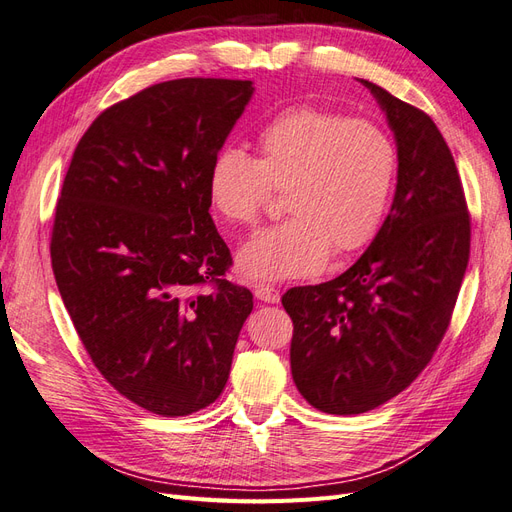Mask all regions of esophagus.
Instances as JSON below:
<instances>
[{"label":"esophagus","instance_id":"obj_1","mask_svg":"<svg viewBox=\"0 0 512 512\" xmlns=\"http://www.w3.org/2000/svg\"><path fill=\"white\" fill-rule=\"evenodd\" d=\"M254 294H256V299L265 301V303H277V301H280V290L273 288V286H267V284L254 286Z\"/></svg>","mask_w":512,"mask_h":512}]
</instances>
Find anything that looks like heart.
I'll list each match as a JSON object with an SVG mask.
<instances>
[{
    "label": "heart",
    "mask_w": 512,
    "mask_h": 512,
    "mask_svg": "<svg viewBox=\"0 0 512 512\" xmlns=\"http://www.w3.org/2000/svg\"><path fill=\"white\" fill-rule=\"evenodd\" d=\"M258 158L235 147L213 158L207 194L228 224L250 226L282 192L288 218L262 228L237 254L250 282L318 273L333 254L361 250L389 209L397 149L380 126L312 104L277 113L256 138Z\"/></svg>",
    "instance_id": "1"
}]
</instances>
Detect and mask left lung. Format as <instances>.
<instances>
[{"instance_id":"8db88e82","label":"left lung","mask_w":512,"mask_h":512,"mask_svg":"<svg viewBox=\"0 0 512 512\" xmlns=\"http://www.w3.org/2000/svg\"><path fill=\"white\" fill-rule=\"evenodd\" d=\"M397 141V190L376 239L331 282L290 288V369L307 404L361 414L399 395L427 367L451 324L470 258L459 170L431 117L361 81Z\"/></svg>"}]
</instances>
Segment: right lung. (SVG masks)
Listing matches in <instances>:
<instances>
[{
	"label": "right lung",
	"instance_id": "add662e5",
	"mask_svg": "<svg viewBox=\"0 0 512 512\" xmlns=\"http://www.w3.org/2000/svg\"><path fill=\"white\" fill-rule=\"evenodd\" d=\"M252 81L175 79L102 111L61 185L51 265L104 380L160 416L224 391L254 301L224 280L232 256L209 213L213 158Z\"/></svg>",
	"mask_w": 512,
	"mask_h": 512
}]
</instances>
